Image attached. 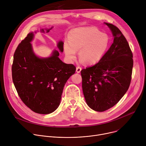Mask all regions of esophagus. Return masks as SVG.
I'll return each mask as SVG.
<instances>
[{
    "instance_id": "34e87169",
    "label": "esophagus",
    "mask_w": 146,
    "mask_h": 146,
    "mask_svg": "<svg viewBox=\"0 0 146 146\" xmlns=\"http://www.w3.org/2000/svg\"><path fill=\"white\" fill-rule=\"evenodd\" d=\"M81 70V67H80V66H77L76 67V72L77 73H80Z\"/></svg>"
}]
</instances>
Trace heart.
I'll use <instances>...</instances> for the list:
<instances>
[{"label": "heart", "instance_id": "b5f03b06", "mask_svg": "<svg viewBox=\"0 0 146 146\" xmlns=\"http://www.w3.org/2000/svg\"><path fill=\"white\" fill-rule=\"evenodd\" d=\"M110 43L109 35L94 27L80 28L73 30L70 34L69 41L64 43L66 58L74 60L79 50L78 55L82 61L88 65L99 62L107 52Z\"/></svg>", "mask_w": 146, "mask_h": 146}]
</instances>
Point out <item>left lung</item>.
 Segmentation results:
<instances>
[{
    "instance_id": "8db88e82",
    "label": "left lung",
    "mask_w": 146,
    "mask_h": 146,
    "mask_svg": "<svg viewBox=\"0 0 146 146\" xmlns=\"http://www.w3.org/2000/svg\"><path fill=\"white\" fill-rule=\"evenodd\" d=\"M105 24L113 33V43L98 63L81 71L87 104L99 112L113 107L127 92L133 65V54L126 38L117 27Z\"/></svg>"
}]
</instances>
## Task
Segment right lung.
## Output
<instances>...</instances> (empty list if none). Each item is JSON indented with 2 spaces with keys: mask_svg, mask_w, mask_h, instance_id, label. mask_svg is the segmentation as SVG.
Returning a JSON list of instances; mask_svg holds the SVG:
<instances>
[{
  "mask_svg": "<svg viewBox=\"0 0 146 146\" xmlns=\"http://www.w3.org/2000/svg\"><path fill=\"white\" fill-rule=\"evenodd\" d=\"M46 29L48 33L52 28ZM44 33V29H40ZM35 33H36L35 32ZM34 33L31 32L18 46L14 54L12 78L17 93L25 105L33 111L42 114L54 112L59 106L64 87L76 67L66 64L54 50L48 58H40L34 53L31 43ZM64 51V42L57 44Z\"/></svg>",
  "mask_w": 146,
  "mask_h": 146,
  "instance_id": "1",
  "label": "right lung"
}]
</instances>
